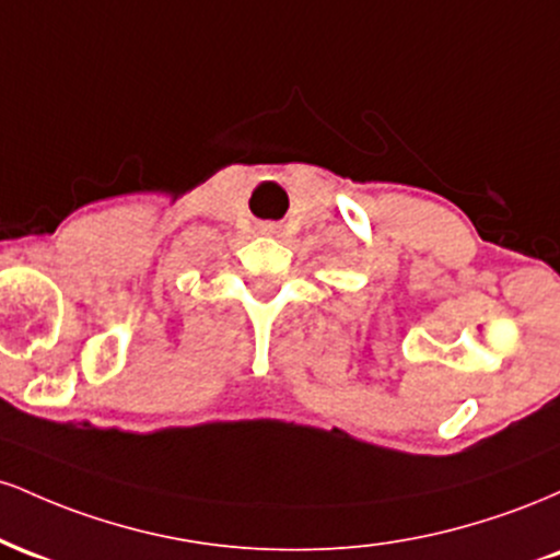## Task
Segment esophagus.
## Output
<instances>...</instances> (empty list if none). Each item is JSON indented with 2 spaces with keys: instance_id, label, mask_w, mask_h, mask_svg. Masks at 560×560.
Wrapping results in <instances>:
<instances>
[{
  "instance_id": "34e87169",
  "label": "esophagus",
  "mask_w": 560,
  "mask_h": 560,
  "mask_svg": "<svg viewBox=\"0 0 560 560\" xmlns=\"http://www.w3.org/2000/svg\"><path fill=\"white\" fill-rule=\"evenodd\" d=\"M266 231H273V226H266Z\"/></svg>"
}]
</instances>
